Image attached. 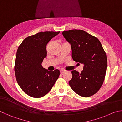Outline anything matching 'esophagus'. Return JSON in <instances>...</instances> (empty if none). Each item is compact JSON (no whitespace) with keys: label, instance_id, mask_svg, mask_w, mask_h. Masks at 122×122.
I'll return each instance as SVG.
<instances>
[{"label":"esophagus","instance_id":"34e87169","mask_svg":"<svg viewBox=\"0 0 122 122\" xmlns=\"http://www.w3.org/2000/svg\"><path fill=\"white\" fill-rule=\"evenodd\" d=\"M66 72H67V71L64 70H61L60 71V73H61V74H64V73H65Z\"/></svg>","mask_w":122,"mask_h":122}]
</instances>
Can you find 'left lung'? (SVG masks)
<instances>
[{
    "label": "left lung",
    "instance_id": "left-lung-1",
    "mask_svg": "<svg viewBox=\"0 0 122 122\" xmlns=\"http://www.w3.org/2000/svg\"><path fill=\"white\" fill-rule=\"evenodd\" d=\"M62 35L70 44L73 60L84 65L81 73L72 71L69 85L79 96H92L101 88L105 78L107 59L102 46L96 37L81 30L65 31Z\"/></svg>",
    "mask_w": 122,
    "mask_h": 122
}]
</instances>
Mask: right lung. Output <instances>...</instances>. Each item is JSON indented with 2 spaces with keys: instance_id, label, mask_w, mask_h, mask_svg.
<instances>
[{
  "instance_id": "1",
  "label": "right lung",
  "mask_w": 122,
  "mask_h": 122,
  "mask_svg": "<svg viewBox=\"0 0 122 122\" xmlns=\"http://www.w3.org/2000/svg\"><path fill=\"white\" fill-rule=\"evenodd\" d=\"M60 33L40 32L23 40L16 52L15 74L17 82L24 93L38 98L49 92L59 78L58 69L50 71L41 65L46 57V45Z\"/></svg>"
}]
</instances>
